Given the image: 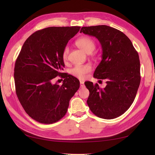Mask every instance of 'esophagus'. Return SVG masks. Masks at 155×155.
Returning a JSON list of instances; mask_svg holds the SVG:
<instances>
[{
	"instance_id": "esophagus-1",
	"label": "esophagus",
	"mask_w": 155,
	"mask_h": 155,
	"mask_svg": "<svg viewBox=\"0 0 155 155\" xmlns=\"http://www.w3.org/2000/svg\"><path fill=\"white\" fill-rule=\"evenodd\" d=\"M80 84H81V87H84V84L83 81H80Z\"/></svg>"
}]
</instances>
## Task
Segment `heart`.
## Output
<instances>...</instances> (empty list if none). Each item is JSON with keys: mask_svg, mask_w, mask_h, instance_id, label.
<instances>
[{"mask_svg": "<svg viewBox=\"0 0 155 155\" xmlns=\"http://www.w3.org/2000/svg\"><path fill=\"white\" fill-rule=\"evenodd\" d=\"M76 44L81 49L88 54L91 53L95 49V47H96L94 41L91 38L88 37H83L78 38L76 41ZM69 51H70V49H69L68 46H66L63 51H62V57L64 62L67 61ZM91 71V67L89 64H77L75 65L73 68L71 69L70 73L72 75H73L74 77L83 80L86 77L88 72H89Z\"/></svg>", "mask_w": 155, "mask_h": 155, "instance_id": "b5f03b06", "label": "heart"}]
</instances>
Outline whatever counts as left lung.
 I'll return each mask as SVG.
<instances>
[{"mask_svg": "<svg viewBox=\"0 0 155 155\" xmlns=\"http://www.w3.org/2000/svg\"><path fill=\"white\" fill-rule=\"evenodd\" d=\"M80 32L96 37L102 47V61L94 77L104 79L107 86L85 82L90 92V110L98 117L113 119L126 112L135 98L140 83L139 54L123 32L107 25L82 27Z\"/></svg>", "mask_w": 155, "mask_h": 155, "instance_id": "obj_1", "label": "left lung"}]
</instances>
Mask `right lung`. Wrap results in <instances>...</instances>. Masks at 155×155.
Segmentation results:
<instances>
[{
  "instance_id": "1",
  "label": "right lung",
  "mask_w": 155,
  "mask_h": 155,
  "mask_svg": "<svg viewBox=\"0 0 155 155\" xmlns=\"http://www.w3.org/2000/svg\"><path fill=\"white\" fill-rule=\"evenodd\" d=\"M80 27H48L34 32L22 45L16 60V93L32 119L43 124L58 121L67 112L69 101L80 87L77 78L64 72L62 51ZM57 75L61 86L52 84Z\"/></svg>"
}]
</instances>
